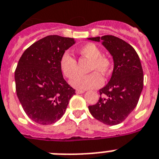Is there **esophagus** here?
<instances>
[{"mask_svg": "<svg viewBox=\"0 0 159 159\" xmlns=\"http://www.w3.org/2000/svg\"><path fill=\"white\" fill-rule=\"evenodd\" d=\"M84 90H80V89H76V91H75V93H76L77 94H82L84 93Z\"/></svg>", "mask_w": 159, "mask_h": 159, "instance_id": "34e87169", "label": "esophagus"}]
</instances>
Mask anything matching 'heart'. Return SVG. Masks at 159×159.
I'll list each match as a JSON object with an SVG mask.
<instances>
[{
    "label": "heart",
    "instance_id": "obj_1",
    "mask_svg": "<svg viewBox=\"0 0 159 159\" xmlns=\"http://www.w3.org/2000/svg\"><path fill=\"white\" fill-rule=\"evenodd\" d=\"M79 54L90 60L89 71L86 75H79L71 81V85L78 89H89L99 87L103 76H108L113 69V60L107 55L102 54V49L93 43H88L78 49ZM60 70L66 78L72 80L77 75V61L69 53H64L60 59Z\"/></svg>",
    "mask_w": 159,
    "mask_h": 159
}]
</instances>
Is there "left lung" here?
I'll use <instances>...</instances> for the list:
<instances>
[{"mask_svg":"<svg viewBox=\"0 0 159 159\" xmlns=\"http://www.w3.org/2000/svg\"><path fill=\"white\" fill-rule=\"evenodd\" d=\"M89 40H102L114 60L111 80L99 90L100 98L95 105L89 106V112L106 125H116L124 121L138 103L144 83L140 57L132 45L114 35Z\"/></svg>","mask_w":159,"mask_h":159,"instance_id":"1","label":"left lung"}]
</instances>
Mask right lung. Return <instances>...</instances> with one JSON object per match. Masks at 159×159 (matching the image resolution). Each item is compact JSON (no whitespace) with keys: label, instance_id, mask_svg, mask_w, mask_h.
Masks as SVG:
<instances>
[{"label":"right lung","instance_id":"add662e5","mask_svg":"<svg viewBox=\"0 0 159 159\" xmlns=\"http://www.w3.org/2000/svg\"><path fill=\"white\" fill-rule=\"evenodd\" d=\"M75 43L73 38L48 35L28 47L18 61L14 73L17 96L27 116L37 124L56 123L75 94L59 66Z\"/></svg>","mask_w":159,"mask_h":159}]
</instances>
